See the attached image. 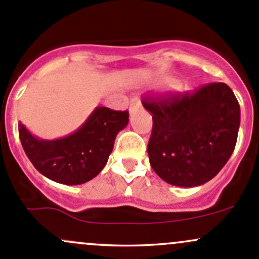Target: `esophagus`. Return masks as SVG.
<instances>
[{"instance_id":"obj_1","label":"esophagus","mask_w":259,"mask_h":259,"mask_svg":"<svg viewBox=\"0 0 259 259\" xmlns=\"http://www.w3.org/2000/svg\"><path fill=\"white\" fill-rule=\"evenodd\" d=\"M141 108V102L138 98H133L130 102V113H133V112L138 111Z\"/></svg>"}]
</instances>
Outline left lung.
Returning <instances> with one entry per match:
<instances>
[{"label":"left lung","instance_id":"8db88e82","mask_svg":"<svg viewBox=\"0 0 259 259\" xmlns=\"http://www.w3.org/2000/svg\"><path fill=\"white\" fill-rule=\"evenodd\" d=\"M142 105L153 119L149 163L167 183L197 187L227 163L241 123L239 103L227 84L214 82L182 95L147 97Z\"/></svg>","mask_w":259,"mask_h":259}]
</instances>
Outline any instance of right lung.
<instances>
[{
    "label": "right lung",
    "instance_id": "add662e5",
    "mask_svg": "<svg viewBox=\"0 0 259 259\" xmlns=\"http://www.w3.org/2000/svg\"><path fill=\"white\" fill-rule=\"evenodd\" d=\"M128 111L96 107L83 124L66 137L41 140L18 123L22 147L34 168L62 185H82L106 166L114 140L128 124Z\"/></svg>",
    "mask_w": 259,
    "mask_h": 259
}]
</instances>
